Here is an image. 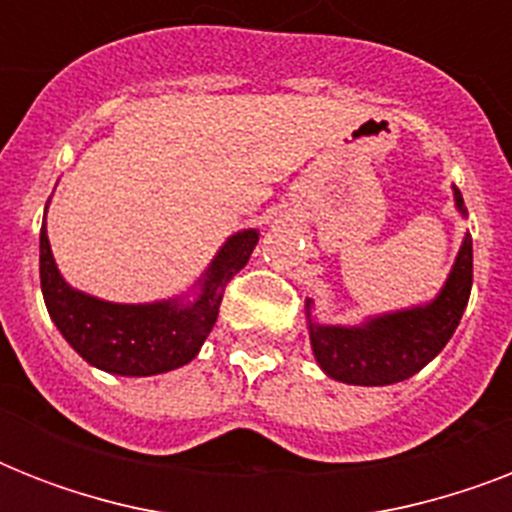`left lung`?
<instances>
[{
    "mask_svg": "<svg viewBox=\"0 0 512 512\" xmlns=\"http://www.w3.org/2000/svg\"><path fill=\"white\" fill-rule=\"evenodd\" d=\"M454 191V207L468 217L462 193ZM473 287V239L462 236L460 252L433 300L412 308L366 316L361 324H324L313 316V300H305L311 350L321 372L348 385H393L409 380L452 340Z\"/></svg>",
    "mask_w": 512,
    "mask_h": 512,
    "instance_id": "left-lung-1",
    "label": "left lung"
}]
</instances>
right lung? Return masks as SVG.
Listing matches in <instances>:
<instances>
[{
  "mask_svg": "<svg viewBox=\"0 0 512 512\" xmlns=\"http://www.w3.org/2000/svg\"><path fill=\"white\" fill-rule=\"evenodd\" d=\"M257 239V228L231 233L185 295L154 303H111L74 289L63 279L47 239L44 209L39 233L44 305L60 335L95 369L119 377L172 372L196 358L215 327L228 281L247 265Z\"/></svg>",
  "mask_w": 512,
  "mask_h": 512,
  "instance_id": "1",
  "label": "right lung"
}]
</instances>
